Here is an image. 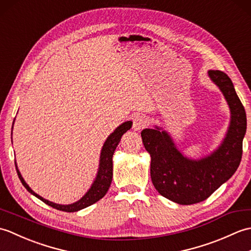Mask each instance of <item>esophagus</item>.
Returning a JSON list of instances; mask_svg holds the SVG:
<instances>
[{
	"mask_svg": "<svg viewBox=\"0 0 251 251\" xmlns=\"http://www.w3.org/2000/svg\"><path fill=\"white\" fill-rule=\"evenodd\" d=\"M147 125L148 121L145 116L137 115L134 117V121H132V128H134V130H141L145 128Z\"/></svg>",
	"mask_w": 251,
	"mask_h": 251,
	"instance_id": "34e87169",
	"label": "esophagus"
}]
</instances>
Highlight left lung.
<instances>
[{"label": "left lung", "instance_id": "obj_1", "mask_svg": "<svg viewBox=\"0 0 251 251\" xmlns=\"http://www.w3.org/2000/svg\"><path fill=\"white\" fill-rule=\"evenodd\" d=\"M208 75L220 88L230 106L231 121L219 148L210 155L191 159L181 153L167 131L155 126L146 128L141 138L151 156V179L162 196L180 205L196 204L208 199L230 179L239 166L247 119L244 105L225 72L209 70Z\"/></svg>", "mask_w": 251, "mask_h": 251}]
</instances>
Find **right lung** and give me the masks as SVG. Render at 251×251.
<instances>
[{
  "mask_svg": "<svg viewBox=\"0 0 251 251\" xmlns=\"http://www.w3.org/2000/svg\"><path fill=\"white\" fill-rule=\"evenodd\" d=\"M131 125H132L131 121L123 123L122 125L117 127V128L112 132L108 138H106V140L102 147V150H101V153H100L99 169H98L97 176H96L95 181L93 182L92 186H90V189L86 192V194H85L79 201L73 202V204H70V205L56 204V202L47 201L43 199L42 196H40L39 194H36L35 192L32 191L30 189V186L25 183L23 176H21V174L19 173L17 164L15 162L16 170H17L18 177L21 181V183L24 184L25 188L28 190L31 194H33L35 197H37V199L41 200L42 201H44L45 204H47L49 206L61 211L74 212V211L84 209V208L95 204L96 201H98L99 200L102 199L110 188L111 182H112V176H113V162H112V157H113L114 151L117 145H119L121 141L122 136L124 135L127 130L131 128Z\"/></svg>",
  "mask_w": 251,
  "mask_h": 251,
  "instance_id": "right-lung-1",
  "label": "right lung"
}]
</instances>
